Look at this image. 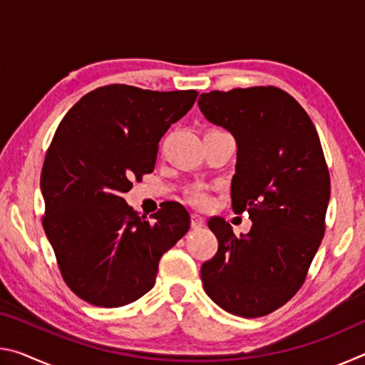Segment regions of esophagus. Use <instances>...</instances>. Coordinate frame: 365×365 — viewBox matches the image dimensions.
<instances>
[{"label": "esophagus", "instance_id": "34e87169", "mask_svg": "<svg viewBox=\"0 0 365 365\" xmlns=\"http://www.w3.org/2000/svg\"><path fill=\"white\" fill-rule=\"evenodd\" d=\"M201 227H205V219L197 214H191V228L197 230V228H201Z\"/></svg>", "mask_w": 365, "mask_h": 365}]
</instances>
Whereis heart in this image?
Wrapping results in <instances>:
<instances>
[{"label": "heart", "instance_id": "heart-1", "mask_svg": "<svg viewBox=\"0 0 365 365\" xmlns=\"http://www.w3.org/2000/svg\"><path fill=\"white\" fill-rule=\"evenodd\" d=\"M187 201L197 209H205L211 202V197L202 188H191L187 191Z\"/></svg>", "mask_w": 365, "mask_h": 365}]
</instances>
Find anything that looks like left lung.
<instances>
[{
  "label": "left lung",
  "mask_w": 365,
  "mask_h": 365,
  "mask_svg": "<svg viewBox=\"0 0 365 365\" xmlns=\"http://www.w3.org/2000/svg\"><path fill=\"white\" fill-rule=\"evenodd\" d=\"M197 104L237 140L232 209L252 220L248 233L235 235L222 217L209 219L219 248L201 265L202 287L235 316H267L298 293L324 238L330 174L322 145L301 104L277 86L214 90Z\"/></svg>",
  "instance_id": "obj_1"
}]
</instances>
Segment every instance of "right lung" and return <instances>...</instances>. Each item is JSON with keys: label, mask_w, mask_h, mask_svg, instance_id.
I'll list each match as a JSON object with an SVG mask.
<instances>
[{"label": "right lung", "mask_w": 365, "mask_h": 365, "mask_svg": "<svg viewBox=\"0 0 365 365\" xmlns=\"http://www.w3.org/2000/svg\"><path fill=\"white\" fill-rule=\"evenodd\" d=\"M196 96L114 83L80 98L61 120L41 169V222L80 299L100 307L137 301L154 287L160 256L188 232L190 214L178 202L150 221L122 195L154 170L159 140Z\"/></svg>", "instance_id": "right-lung-1"}]
</instances>
